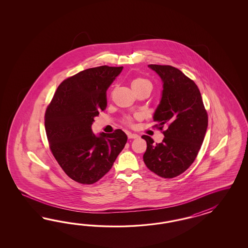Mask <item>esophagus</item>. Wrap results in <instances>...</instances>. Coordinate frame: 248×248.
<instances>
[{"label": "esophagus", "mask_w": 248, "mask_h": 248, "mask_svg": "<svg viewBox=\"0 0 248 248\" xmlns=\"http://www.w3.org/2000/svg\"><path fill=\"white\" fill-rule=\"evenodd\" d=\"M127 136L129 139H135L137 137H139V135L136 134H132V133H127Z\"/></svg>", "instance_id": "1"}]
</instances>
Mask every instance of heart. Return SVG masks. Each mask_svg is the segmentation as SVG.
<instances>
[{"instance_id":"obj_1","label":"heart","mask_w":248,"mask_h":248,"mask_svg":"<svg viewBox=\"0 0 248 248\" xmlns=\"http://www.w3.org/2000/svg\"><path fill=\"white\" fill-rule=\"evenodd\" d=\"M131 86L133 90L138 91L141 89H149L152 90V83L149 80L143 78V77H136L132 80ZM133 118L131 116H125L124 118V123L126 124H133Z\"/></svg>"}]
</instances>
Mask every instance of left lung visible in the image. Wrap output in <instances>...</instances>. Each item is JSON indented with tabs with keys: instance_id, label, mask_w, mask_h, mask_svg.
Returning <instances> with one entry per match:
<instances>
[{
	"instance_id": "obj_1",
	"label": "left lung",
	"mask_w": 248,
	"mask_h": 248,
	"mask_svg": "<svg viewBox=\"0 0 248 248\" xmlns=\"http://www.w3.org/2000/svg\"><path fill=\"white\" fill-rule=\"evenodd\" d=\"M163 81V93L154 121L165 135L155 143L148 135L142 138L147 148L143 162L152 172L164 178H173L194 163L203 143L208 115L200 91L193 80L171 65L149 64Z\"/></svg>"
}]
</instances>
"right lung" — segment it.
<instances>
[{"instance_id": "right-lung-1", "label": "right lung", "mask_w": 248, "mask_h": 248, "mask_svg": "<svg viewBox=\"0 0 248 248\" xmlns=\"http://www.w3.org/2000/svg\"><path fill=\"white\" fill-rule=\"evenodd\" d=\"M123 70L89 68L61 83L45 115L50 149L70 178L83 185L100 180L127 142L121 129L96 136L91 125L107 105L106 91Z\"/></svg>"}]
</instances>
